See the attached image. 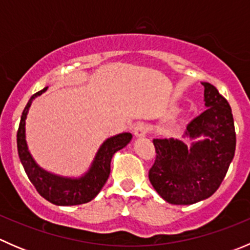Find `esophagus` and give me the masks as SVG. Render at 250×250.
Listing matches in <instances>:
<instances>
[{
  "label": "esophagus",
  "instance_id": "obj_1",
  "mask_svg": "<svg viewBox=\"0 0 250 250\" xmlns=\"http://www.w3.org/2000/svg\"><path fill=\"white\" fill-rule=\"evenodd\" d=\"M146 133H147V127L144 123H138L133 128V134H134L135 138H144Z\"/></svg>",
  "mask_w": 250,
  "mask_h": 250
}]
</instances>
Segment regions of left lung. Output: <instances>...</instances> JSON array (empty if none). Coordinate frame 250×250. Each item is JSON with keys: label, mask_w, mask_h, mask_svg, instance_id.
<instances>
[{"label": "left lung", "mask_w": 250, "mask_h": 250, "mask_svg": "<svg viewBox=\"0 0 250 250\" xmlns=\"http://www.w3.org/2000/svg\"><path fill=\"white\" fill-rule=\"evenodd\" d=\"M204 87L206 111L185 130L190 147L178 139H153L156 160L148 179L158 195L172 204H193L210 197L223 183L236 150L231 106L213 84ZM203 141L195 142L198 137Z\"/></svg>", "instance_id": "obj_1"}]
</instances>
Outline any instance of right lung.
<instances>
[{
    "label": "right lung",
    "instance_id": "add662e5",
    "mask_svg": "<svg viewBox=\"0 0 250 250\" xmlns=\"http://www.w3.org/2000/svg\"><path fill=\"white\" fill-rule=\"evenodd\" d=\"M47 88H43L32 95L22 111L19 129L17 133V146L20 162L24 167L27 178L44 200L57 206H77V204L87 203L92 201L105 185L110 175L112 156L118 150L127 146V144L132 140V134L121 133L105 140L98 150L89 170L80 178H65L42 169L35 162L27 148L26 139H25V121L32 100L46 92Z\"/></svg>",
    "mask_w": 250,
    "mask_h": 250
}]
</instances>
